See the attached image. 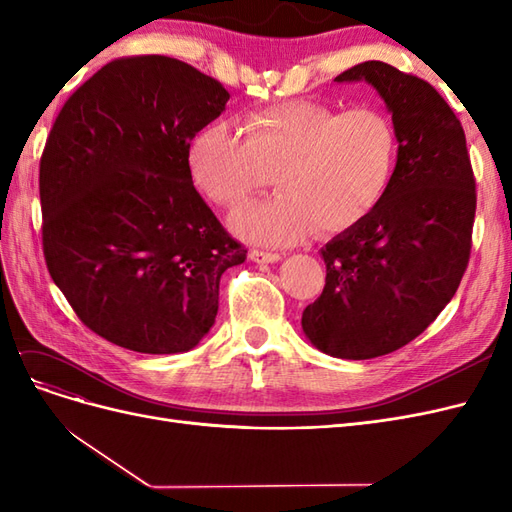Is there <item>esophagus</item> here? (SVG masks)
Segmentation results:
<instances>
[{
  "mask_svg": "<svg viewBox=\"0 0 512 512\" xmlns=\"http://www.w3.org/2000/svg\"><path fill=\"white\" fill-rule=\"evenodd\" d=\"M250 258L254 262H260V265H265V262H277L282 256L275 254V252H262V250H252L250 252Z\"/></svg>",
  "mask_w": 512,
  "mask_h": 512,
  "instance_id": "esophagus-1",
  "label": "esophagus"
}]
</instances>
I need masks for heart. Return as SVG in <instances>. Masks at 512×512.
Here are the masks:
<instances>
[{
	"label": "heart",
	"mask_w": 512,
	"mask_h": 512,
	"mask_svg": "<svg viewBox=\"0 0 512 512\" xmlns=\"http://www.w3.org/2000/svg\"><path fill=\"white\" fill-rule=\"evenodd\" d=\"M399 138L376 106L339 111L314 100H290L250 113L243 136L228 123L198 130L188 147L196 188L215 205L239 207L273 183L280 194L232 215L243 239L292 245L318 228L342 235L378 209L395 179Z\"/></svg>",
	"instance_id": "obj_1"
}]
</instances>
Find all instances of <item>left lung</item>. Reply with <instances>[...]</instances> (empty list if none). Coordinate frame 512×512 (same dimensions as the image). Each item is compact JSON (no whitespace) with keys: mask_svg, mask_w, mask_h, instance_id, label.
<instances>
[{"mask_svg":"<svg viewBox=\"0 0 512 512\" xmlns=\"http://www.w3.org/2000/svg\"><path fill=\"white\" fill-rule=\"evenodd\" d=\"M335 81L374 85L399 138L389 192L322 247L327 282L301 318L318 350L363 361L410 344L455 297L472 250L476 181L461 121L427 81L384 61Z\"/></svg>","mask_w":512,"mask_h":512,"instance_id":"obj_1","label":"left lung"}]
</instances>
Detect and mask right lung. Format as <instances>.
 <instances>
[{
	"label": "right lung",
	"mask_w": 512,
	"mask_h": 512,
	"mask_svg": "<svg viewBox=\"0 0 512 512\" xmlns=\"http://www.w3.org/2000/svg\"><path fill=\"white\" fill-rule=\"evenodd\" d=\"M230 94L185 61H108L61 108L40 158L42 252L87 329L134 352L192 350L241 265L194 188L192 136Z\"/></svg>",
	"instance_id": "right-lung-1"
}]
</instances>
